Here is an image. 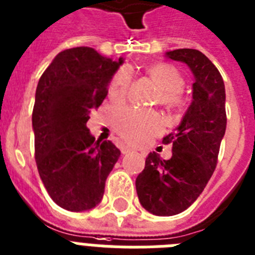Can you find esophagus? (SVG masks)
<instances>
[{
  "instance_id": "esophagus-1",
  "label": "esophagus",
  "mask_w": 255,
  "mask_h": 255,
  "mask_svg": "<svg viewBox=\"0 0 255 255\" xmlns=\"http://www.w3.org/2000/svg\"><path fill=\"white\" fill-rule=\"evenodd\" d=\"M121 152H122V154H127V153L131 152V148H129V146H127V145H122L121 146Z\"/></svg>"
}]
</instances>
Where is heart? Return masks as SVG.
<instances>
[{
    "instance_id": "obj_1",
    "label": "heart",
    "mask_w": 255,
    "mask_h": 255,
    "mask_svg": "<svg viewBox=\"0 0 255 255\" xmlns=\"http://www.w3.org/2000/svg\"><path fill=\"white\" fill-rule=\"evenodd\" d=\"M146 74L154 81L158 92V103L167 110H178L185 106L182 93L183 77L175 67L166 63L153 64L146 68ZM131 76L127 69H119L110 82L109 94L113 99L123 98L129 86ZM114 128L123 140L134 145H142L162 132V118L154 111L123 109L114 115Z\"/></svg>"
}]
</instances>
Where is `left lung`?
<instances>
[{
	"mask_svg": "<svg viewBox=\"0 0 255 255\" xmlns=\"http://www.w3.org/2000/svg\"><path fill=\"white\" fill-rule=\"evenodd\" d=\"M166 56L187 64L195 82L181 124L162 140L173 145L171 158L149 153L136 178L138 200L157 216L181 214L198 199L214 174L227 128L224 81L212 61L191 48L169 51Z\"/></svg>",
	"mask_w": 255,
	"mask_h": 255,
	"instance_id": "1",
	"label": "left lung"
}]
</instances>
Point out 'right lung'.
<instances>
[{"label":"right lung","instance_id":"obj_1","mask_svg":"<svg viewBox=\"0 0 255 255\" xmlns=\"http://www.w3.org/2000/svg\"><path fill=\"white\" fill-rule=\"evenodd\" d=\"M122 64V57L114 61L94 48L76 47L56 56L39 80L32 110L35 160L49 196L64 210L94 208L121 156L110 140H95L86 123Z\"/></svg>","mask_w":255,"mask_h":255}]
</instances>
